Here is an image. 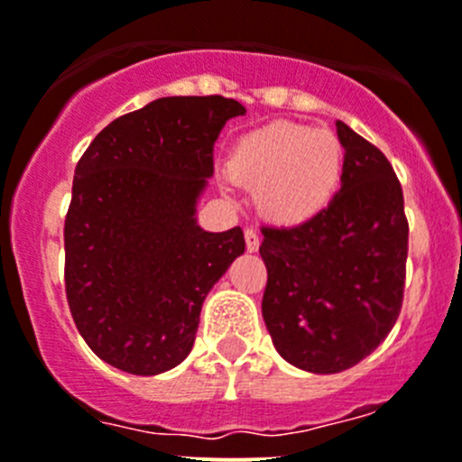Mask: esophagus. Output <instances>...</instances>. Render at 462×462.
Returning <instances> with one entry per match:
<instances>
[{"instance_id":"obj_1","label":"esophagus","mask_w":462,"mask_h":462,"mask_svg":"<svg viewBox=\"0 0 462 462\" xmlns=\"http://www.w3.org/2000/svg\"><path fill=\"white\" fill-rule=\"evenodd\" d=\"M244 235H245V248H248V253H257L259 244H262V239H259L257 232H254L253 227H248Z\"/></svg>"}]
</instances>
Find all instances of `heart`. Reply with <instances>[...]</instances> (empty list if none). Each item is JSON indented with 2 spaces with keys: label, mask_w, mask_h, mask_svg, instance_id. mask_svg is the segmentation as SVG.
<instances>
[{
  "label": "heart",
  "mask_w": 462,
  "mask_h": 462,
  "mask_svg": "<svg viewBox=\"0 0 462 462\" xmlns=\"http://www.w3.org/2000/svg\"><path fill=\"white\" fill-rule=\"evenodd\" d=\"M345 162V144L334 131L280 119L239 137L227 173L253 191L263 221L291 227L313 221L334 203Z\"/></svg>",
  "instance_id": "heart-1"
}]
</instances>
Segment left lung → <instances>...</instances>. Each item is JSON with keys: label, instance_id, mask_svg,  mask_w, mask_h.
Returning a JSON list of instances; mask_svg holds the SVG:
<instances>
[{"label": "left lung", "instance_id": "left-lung-1", "mask_svg": "<svg viewBox=\"0 0 462 462\" xmlns=\"http://www.w3.org/2000/svg\"><path fill=\"white\" fill-rule=\"evenodd\" d=\"M345 178L334 203L295 227H262L263 322L282 359L334 374L377 350L402 311L404 194L386 155L336 122Z\"/></svg>", "mask_w": 462, "mask_h": 462}]
</instances>
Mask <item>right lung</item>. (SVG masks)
Here are the masks:
<instances>
[{"instance_id": "right-lung-1", "label": "right lung", "mask_w": 462, "mask_h": 462, "mask_svg": "<svg viewBox=\"0 0 462 462\" xmlns=\"http://www.w3.org/2000/svg\"><path fill=\"white\" fill-rule=\"evenodd\" d=\"M239 115L235 98H158L107 124L76 164L67 302L89 350L124 373L182 364L209 289L244 254L241 227L205 232L196 221L214 142Z\"/></svg>"}]
</instances>
